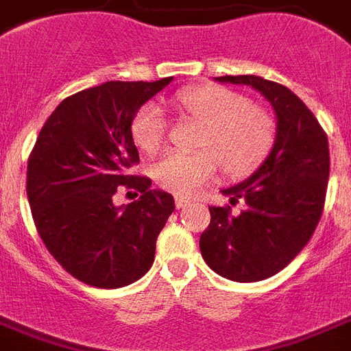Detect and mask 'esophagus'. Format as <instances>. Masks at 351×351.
Returning a JSON list of instances; mask_svg holds the SVG:
<instances>
[{"label": "esophagus", "instance_id": "1", "mask_svg": "<svg viewBox=\"0 0 351 351\" xmlns=\"http://www.w3.org/2000/svg\"><path fill=\"white\" fill-rule=\"evenodd\" d=\"M188 202H190V199H186V197H182V195H176V206H178V208L186 206Z\"/></svg>", "mask_w": 351, "mask_h": 351}]
</instances>
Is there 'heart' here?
I'll return each instance as SVG.
<instances>
[{
  "label": "heart",
  "instance_id": "heart-1",
  "mask_svg": "<svg viewBox=\"0 0 351 351\" xmlns=\"http://www.w3.org/2000/svg\"><path fill=\"white\" fill-rule=\"evenodd\" d=\"M179 106L202 125L193 154H165L152 167L159 186L178 195H190L213 179L217 159L230 178H244L267 158L276 138L274 121L247 98L221 86L184 89ZM167 130L161 107L154 102L138 109L130 121L132 141L143 152L161 147Z\"/></svg>",
  "mask_w": 351,
  "mask_h": 351
}]
</instances>
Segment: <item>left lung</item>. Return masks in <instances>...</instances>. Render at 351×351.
<instances>
[{
  "label": "left lung",
  "mask_w": 351,
  "mask_h": 351,
  "mask_svg": "<svg viewBox=\"0 0 351 351\" xmlns=\"http://www.w3.org/2000/svg\"><path fill=\"white\" fill-rule=\"evenodd\" d=\"M213 80L256 89L274 109L276 138L247 179L221 190L244 210L210 208L211 222L199 247L219 276L260 282L287 267L311 240L325 204L330 173L328 138L312 111L289 88L256 75Z\"/></svg>",
  "instance_id": "left-lung-1"
}]
</instances>
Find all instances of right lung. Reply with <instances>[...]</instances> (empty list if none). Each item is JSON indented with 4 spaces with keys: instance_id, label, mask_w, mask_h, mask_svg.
<instances>
[{
    "instance_id": "obj_1",
    "label": "right lung",
    "mask_w": 351,
    "mask_h": 351,
    "mask_svg": "<svg viewBox=\"0 0 351 351\" xmlns=\"http://www.w3.org/2000/svg\"><path fill=\"white\" fill-rule=\"evenodd\" d=\"M170 82L172 77L111 80L75 93L37 136L26 172L32 217L51 256L82 283L125 287L154 262L156 240L176 202L150 190L149 178L129 176L140 163L130 121ZM121 187H134L141 197L117 207L112 197Z\"/></svg>"
}]
</instances>
